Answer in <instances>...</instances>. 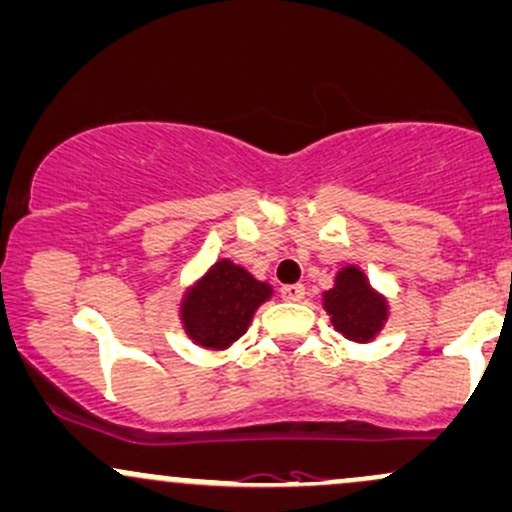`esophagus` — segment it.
<instances>
[{
    "instance_id": "obj_1",
    "label": "esophagus",
    "mask_w": 512,
    "mask_h": 512,
    "mask_svg": "<svg viewBox=\"0 0 512 512\" xmlns=\"http://www.w3.org/2000/svg\"><path fill=\"white\" fill-rule=\"evenodd\" d=\"M280 298L285 302H300L305 298V288H302V285H283V288H280Z\"/></svg>"
}]
</instances>
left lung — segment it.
Returning <instances> with one entry per match:
<instances>
[{
    "instance_id": "obj_1",
    "label": "left lung",
    "mask_w": 512,
    "mask_h": 512,
    "mask_svg": "<svg viewBox=\"0 0 512 512\" xmlns=\"http://www.w3.org/2000/svg\"><path fill=\"white\" fill-rule=\"evenodd\" d=\"M324 310L337 332L351 342H368L386 322V300L368 288L364 273L349 266L339 271L337 283L324 293Z\"/></svg>"
}]
</instances>
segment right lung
<instances>
[{
  "label": "right lung",
  "instance_id": "add662e5",
  "mask_svg": "<svg viewBox=\"0 0 512 512\" xmlns=\"http://www.w3.org/2000/svg\"><path fill=\"white\" fill-rule=\"evenodd\" d=\"M271 288L258 283L232 261H217L207 276L185 295V332L207 349H227L249 327L256 307L268 300Z\"/></svg>",
  "mask_w": 512,
  "mask_h": 512
}]
</instances>
